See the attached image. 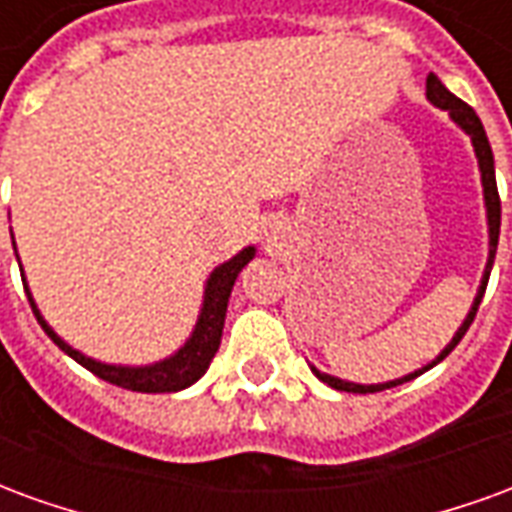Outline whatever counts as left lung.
<instances>
[{
  "label": "left lung",
  "instance_id": "1",
  "mask_svg": "<svg viewBox=\"0 0 512 512\" xmlns=\"http://www.w3.org/2000/svg\"><path fill=\"white\" fill-rule=\"evenodd\" d=\"M425 95H428V101L433 106H439L444 109L450 120L455 126L461 128L463 134L472 139L474 147V156H477V167H480V180H483V200H485V219H488V260H485V271L483 279H480V288H477V296H474L472 307L466 312V318L458 326V332L452 334V340L444 345V351H441L433 362H428L425 367H419L414 373H408L403 378H395V381H384V384H354V381H345V378L329 376V373H321L318 367H312V373L321 378L323 384H329L332 389H340V392H354V395H370V392H381V389H392V386H400L411 381V378L422 376L425 370L430 367H436L444 359V356L450 354L455 345L461 343V337L466 334V329L472 326L474 315H477V307H480V301H483L485 285H488V277H491V268H494V257H496V244H499V222H502V205H499V191H496V172H494V153H491V145H488V136H485V128L480 123V117L474 115V109L469 104H463L458 95H452L436 73H428V82H425Z\"/></svg>",
  "mask_w": 512,
  "mask_h": 512
}]
</instances>
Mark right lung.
<instances>
[{
  "mask_svg": "<svg viewBox=\"0 0 512 512\" xmlns=\"http://www.w3.org/2000/svg\"><path fill=\"white\" fill-rule=\"evenodd\" d=\"M13 249H16V241H13ZM255 252V246H244V249L235 257H230L227 263L213 268L211 277L205 282L200 315H197V323H194V329H191L189 340L180 345L175 354L167 356V359H161V362H153V365H109V362H98L93 356L76 351V348L65 343L60 334L54 332L49 323H46V318L40 315L38 304H35L32 293H29L24 268H21V279H24L27 299L29 304H32L35 318H38V323L43 326V332L49 334L51 340H54V345H60L62 351L71 356L73 362H79V365L87 367L90 373H95L98 378H104L109 384L123 386V389H131V392H180V389H186V386H191L194 381H200V378L205 376L211 359L216 356V351H219L224 315H227V301H230V293H233V285L235 279H238V274H241V268L255 257Z\"/></svg>",
  "mask_w": 512,
  "mask_h": 512,
  "instance_id": "obj_1",
  "label": "right lung"
}]
</instances>
